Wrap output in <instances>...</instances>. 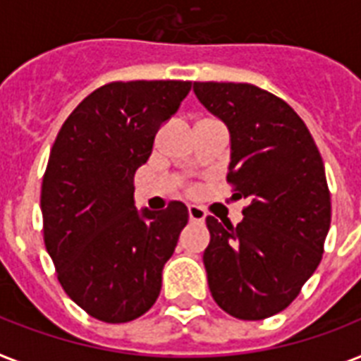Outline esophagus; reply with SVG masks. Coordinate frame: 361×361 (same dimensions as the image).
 Returning <instances> with one entry per match:
<instances>
[{
	"label": "esophagus",
	"mask_w": 361,
	"mask_h": 361,
	"mask_svg": "<svg viewBox=\"0 0 361 361\" xmlns=\"http://www.w3.org/2000/svg\"><path fill=\"white\" fill-rule=\"evenodd\" d=\"M189 219L190 222H204L206 221V211L202 209L200 206H189Z\"/></svg>",
	"instance_id": "34e87169"
}]
</instances>
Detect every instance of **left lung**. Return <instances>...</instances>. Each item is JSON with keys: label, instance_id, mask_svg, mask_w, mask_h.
I'll return each mask as SVG.
<instances>
[{"label": "left lung", "instance_id": "1", "mask_svg": "<svg viewBox=\"0 0 361 361\" xmlns=\"http://www.w3.org/2000/svg\"><path fill=\"white\" fill-rule=\"evenodd\" d=\"M230 133L228 181L250 204L237 226L207 216L209 291L226 313L259 321L297 298L323 257L332 206L323 157L283 99L248 83H196Z\"/></svg>", "mask_w": 361, "mask_h": 361}]
</instances>
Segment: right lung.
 Listing matches in <instances>:
<instances>
[{
    "label": "right lung",
    "instance_id": "1",
    "mask_svg": "<svg viewBox=\"0 0 361 361\" xmlns=\"http://www.w3.org/2000/svg\"><path fill=\"white\" fill-rule=\"evenodd\" d=\"M190 81H116L89 94L59 131L42 180L44 243L59 282L104 323H128L154 306L163 267L189 221L181 202L135 207V171Z\"/></svg>",
    "mask_w": 361,
    "mask_h": 361
}]
</instances>
